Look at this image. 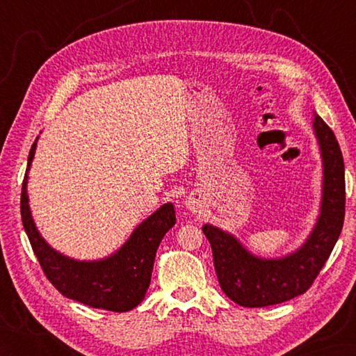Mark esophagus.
Returning a JSON list of instances; mask_svg holds the SVG:
<instances>
[{
    "label": "esophagus",
    "instance_id": "1",
    "mask_svg": "<svg viewBox=\"0 0 356 356\" xmlns=\"http://www.w3.org/2000/svg\"><path fill=\"white\" fill-rule=\"evenodd\" d=\"M186 207L190 208L193 213H197V211L200 209V195L197 194H191L190 197L186 199Z\"/></svg>",
    "mask_w": 356,
    "mask_h": 356
}]
</instances>
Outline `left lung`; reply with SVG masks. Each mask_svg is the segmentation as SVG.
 I'll use <instances>...</instances> for the list:
<instances>
[{
  "label": "left lung",
  "instance_id": "left-lung-1",
  "mask_svg": "<svg viewBox=\"0 0 356 356\" xmlns=\"http://www.w3.org/2000/svg\"><path fill=\"white\" fill-rule=\"evenodd\" d=\"M314 128L324 166L321 214L311 237L297 252L280 260L257 259L229 234L211 225L202 228L213 249L218 283L240 306H272L305 293L318 277L341 234L346 213L343 154L334 131L318 115H315Z\"/></svg>",
  "mask_w": 356,
  "mask_h": 356
}]
</instances>
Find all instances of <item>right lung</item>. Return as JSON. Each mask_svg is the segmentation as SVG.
Masks as SVG:
<instances>
[{"label": "right lung", "mask_w": 356, "mask_h": 356, "mask_svg": "<svg viewBox=\"0 0 356 356\" xmlns=\"http://www.w3.org/2000/svg\"><path fill=\"white\" fill-rule=\"evenodd\" d=\"M36 140L29 153L27 171L33 161ZM27 171L21 190V218L33 252L45 277L64 297L90 307L127 312L145 297L161 240L176 223L171 203L159 208L136 229L119 251L99 261H76L45 243L36 231L27 197Z\"/></svg>", "instance_id": "1"}]
</instances>
